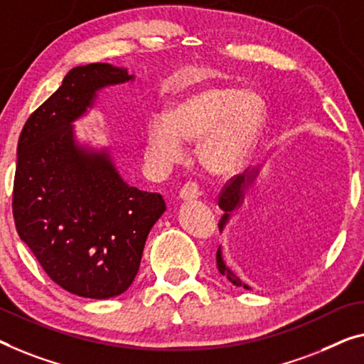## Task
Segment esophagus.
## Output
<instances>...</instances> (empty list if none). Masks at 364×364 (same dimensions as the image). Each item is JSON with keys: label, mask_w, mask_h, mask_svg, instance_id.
<instances>
[{"label": "esophagus", "mask_w": 364, "mask_h": 364, "mask_svg": "<svg viewBox=\"0 0 364 364\" xmlns=\"http://www.w3.org/2000/svg\"><path fill=\"white\" fill-rule=\"evenodd\" d=\"M180 198L183 200H193V199H198L199 198V188L196 183L193 181H188L183 184V188L180 189Z\"/></svg>", "instance_id": "34e87169"}]
</instances>
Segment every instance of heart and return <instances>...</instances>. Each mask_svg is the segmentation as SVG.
<instances>
[{
  "instance_id": "1",
  "label": "heart",
  "mask_w": 364,
  "mask_h": 364,
  "mask_svg": "<svg viewBox=\"0 0 364 364\" xmlns=\"http://www.w3.org/2000/svg\"><path fill=\"white\" fill-rule=\"evenodd\" d=\"M263 97L238 85H205L188 91L170 106L166 116L149 124L145 156L165 170L184 155V142H198L200 166L210 175L240 171L257 144L264 121Z\"/></svg>"
}]
</instances>
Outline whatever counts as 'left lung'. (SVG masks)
<instances>
[{
  "instance_id": "8db88e82",
  "label": "left lung",
  "mask_w": 364,
  "mask_h": 364,
  "mask_svg": "<svg viewBox=\"0 0 364 364\" xmlns=\"http://www.w3.org/2000/svg\"><path fill=\"white\" fill-rule=\"evenodd\" d=\"M257 175H258V170H253V171L247 170L245 173H243V175H237L234 178H230V180L225 183V186L222 188V191L219 194V208L224 210V215H222L220 220H219V229L220 230L225 227L230 214L234 213L237 208H240V205H242V200H243V196H245L248 184L253 183V180L257 178ZM215 259H217V268H219L220 274H225L227 279H229L232 284L243 286L245 289H250V287H248L245 283H242L240 278H237V276L225 267L224 258H222L220 247H219V250H217Z\"/></svg>"
}]
</instances>
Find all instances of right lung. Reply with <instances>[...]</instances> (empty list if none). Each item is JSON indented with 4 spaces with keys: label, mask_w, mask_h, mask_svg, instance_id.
<instances>
[{
    "label": "right lung",
    "mask_w": 364,
    "mask_h": 364,
    "mask_svg": "<svg viewBox=\"0 0 364 364\" xmlns=\"http://www.w3.org/2000/svg\"><path fill=\"white\" fill-rule=\"evenodd\" d=\"M132 78L109 63L72 68L19 135L16 230L53 283L90 299L127 291L149 232L166 209L161 194L129 186L106 150L75 142L72 122L93 106L97 91Z\"/></svg>",
    "instance_id": "right-lung-1"
}]
</instances>
